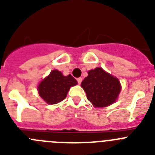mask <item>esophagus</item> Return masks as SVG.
<instances>
[{
    "label": "esophagus",
    "mask_w": 155,
    "mask_h": 155,
    "mask_svg": "<svg viewBox=\"0 0 155 155\" xmlns=\"http://www.w3.org/2000/svg\"><path fill=\"white\" fill-rule=\"evenodd\" d=\"M77 81H78V83L80 84L81 83V81H82V78H77Z\"/></svg>",
    "instance_id": "obj_1"
}]
</instances>
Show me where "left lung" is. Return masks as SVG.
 Here are the masks:
<instances>
[{"label": "left lung", "mask_w": 155, "mask_h": 155, "mask_svg": "<svg viewBox=\"0 0 155 155\" xmlns=\"http://www.w3.org/2000/svg\"><path fill=\"white\" fill-rule=\"evenodd\" d=\"M87 74L81 82L87 100L95 107H105L116 102L121 90L118 79L101 68L91 70Z\"/></svg>", "instance_id": "obj_1"}]
</instances>
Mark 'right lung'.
Segmentation results:
<instances>
[{"label": "right lung", "mask_w": 155, "mask_h": 155, "mask_svg": "<svg viewBox=\"0 0 155 155\" xmlns=\"http://www.w3.org/2000/svg\"><path fill=\"white\" fill-rule=\"evenodd\" d=\"M77 84V81L71 74L64 76L61 71L54 70L41 81L38 91L45 102L48 104H56L65 99L70 87Z\"/></svg>", "instance_id": "obj_1"}]
</instances>
